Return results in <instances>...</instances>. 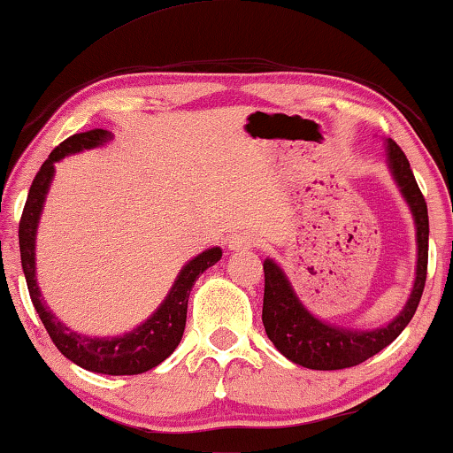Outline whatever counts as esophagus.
<instances>
[{
  "label": "esophagus",
  "mask_w": 453,
  "mask_h": 453,
  "mask_svg": "<svg viewBox=\"0 0 453 453\" xmlns=\"http://www.w3.org/2000/svg\"><path fill=\"white\" fill-rule=\"evenodd\" d=\"M258 244V238L252 232H238L234 234L232 238L227 242V248L234 250V252H240V250H248V248H254Z\"/></svg>",
  "instance_id": "esophagus-1"
}]
</instances>
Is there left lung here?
Wrapping results in <instances>:
<instances>
[{
	"label": "left lung",
	"mask_w": 453,
	"mask_h": 453,
	"mask_svg": "<svg viewBox=\"0 0 453 453\" xmlns=\"http://www.w3.org/2000/svg\"><path fill=\"white\" fill-rule=\"evenodd\" d=\"M384 162H387L396 188L413 215L417 266L415 280L404 307L387 326L374 329L343 327L327 323L313 315L299 299L288 276L273 258L265 260V303H262V323L268 340L274 348L303 368L311 370H342L362 364L380 352L401 335L413 319L419 305L425 279H427V250H429V218L427 203L417 187L404 152L393 140L384 142Z\"/></svg>",
	"instance_id": "1"
}]
</instances>
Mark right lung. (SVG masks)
I'll return each mask as SVG.
<instances>
[{"mask_svg": "<svg viewBox=\"0 0 453 453\" xmlns=\"http://www.w3.org/2000/svg\"><path fill=\"white\" fill-rule=\"evenodd\" d=\"M113 138L107 130H89L83 134L66 138L50 152L40 171L32 180L28 199H26L22 219H19V256H22V268L28 285L32 305L36 309L40 321L44 323L54 346L60 354L75 362L77 366L97 374L110 376H130L142 374L165 362L180 343L187 323V303L195 280L203 274L209 266L221 258V248H207L187 262L174 279L171 291L166 293L160 305L148 319H144L130 332L121 335H85L79 334L54 315L46 305L42 293H40L36 279V234L40 215H42L46 195L50 191V183L57 173L58 160L71 154L91 150L107 144Z\"/></svg>", "mask_w": 453, "mask_h": 453, "instance_id": "1", "label": "right lung"}]
</instances>
